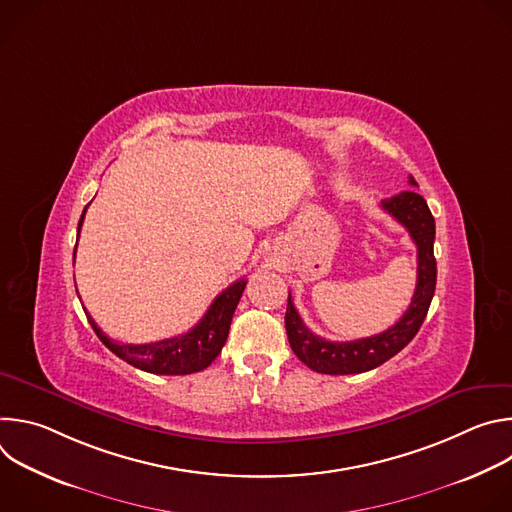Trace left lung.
I'll list each match as a JSON object with an SVG mask.
<instances>
[{
  "instance_id": "left-lung-1",
  "label": "left lung",
  "mask_w": 512,
  "mask_h": 512,
  "mask_svg": "<svg viewBox=\"0 0 512 512\" xmlns=\"http://www.w3.org/2000/svg\"><path fill=\"white\" fill-rule=\"evenodd\" d=\"M409 184L417 186L413 178H409ZM381 206L397 223H401L409 231L417 247V285L413 291L411 304L407 312L399 318V322L381 334L352 342H330L326 338L316 336L304 324L289 294L285 310V330L289 346L306 367H310L316 373L356 375L381 367L383 362L393 358L413 340V336L419 332L427 316L437 277V265L433 257L435 221L431 216V210L427 208L423 196L413 190H405L389 200H383Z\"/></svg>"
}]
</instances>
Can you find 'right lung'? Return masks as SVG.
<instances>
[{
  "label": "right lung",
  "mask_w": 512,
  "mask_h": 512,
  "mask_svg": "<svg viewBox=\"0 0 512 512\" xmlns=\"http://www.w3.org/2000/svg\"><path fill=\"white\" fill-rule=\"evenodd\" d=\"M85 212H87V208L81 214L79 233H81V227L85 221ZM75 253H77V249H75ZM245 285H247V281L239 279L233 285H229L223 294H218L216 300L210 304L208 312L202 316V320L186 334L166 338L160 342H150V344L115 342L95 324V320L87 312L85 314H87L89 324L93 326L95 334L99 336V340L113 354H117L119 358L129 362L131 367L145 371V373H154V375H190V373L204 371L208 364L218 354H221V350L227 342V336H229L233 314H235L237 304L245 291Z\"/></svg>",
  "instance_id": "1"
}]
</instances>
